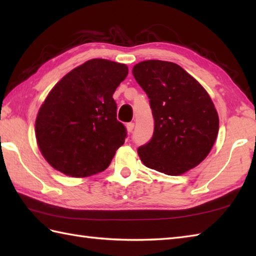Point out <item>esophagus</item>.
I'll use <instances>...</instances> for the list:
<instances>
[{
  "label": "esophagus",
  "instance_id": "1",
  "mask_svg": "<svg viewBox=\"0 0 256 256\" xmlns=\"http://www.w3.org/2000/svg\"><path fill=\"white\" fill-rule=\"evenodd\" d=\"M125 126H126V130H128V133H132L133 132V130H134V123L133 122L128 123L126 125H125Z\"/></svg>",
  "mask_w": 256,
  "mask_h": 256
}]
</instances>
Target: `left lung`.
I'll list each match as a JSON object with an SVG mask.
<instances>
[{
    "label": "left lung",
    "mask_w": 256,
    "mask_h": 256,
    "mask_svg": "<svg viewBox=\"0 0 256 256\" xmlns=\"http://www.w3.org/2000/svg\"><path fill=\"white\" fill-rule=\"evenodd\" d=\"M132 72L148 96L154 118L153 136L138 150L143 164L170 176L199 165L219 131V116L208 92L174 62L145 60Z\"/></svg>",
    "instance_id": "1"
}]
</instances>
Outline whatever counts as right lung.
I'll return each instance as SVG.
<instances>
[{"label": "right lung", "mask_w": 256, "mask_h": 256, "mask_svg": "<svg viewBox=\"0 0 256 256\" xmlns=\"http://www.w3.org/2000/svg\"><path fill=\"white\" fill-rule=\"evenodd\" d=\"M128 74L124 64L91 59L54 86L35 123L38 148L50 166L78 178L108 167L126 138L112 96Z\"/></svg>", "instance_id": "add662e5"}]
</instances>
